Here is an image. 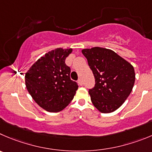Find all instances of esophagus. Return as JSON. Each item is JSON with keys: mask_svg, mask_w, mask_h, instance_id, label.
<instances>
[{"mask_svg": "<svg viewBox=\"0 0 152 152\" xmlns=\"http://www.w3.org/2000/svg\"><path fill=\"white\" fill-rule=\"evenodd\" d=\"M77 83H78L80 86H82V85H83V80H82L80 78H79L78 80H77Z\"/></svg>", "mask_w": 152, "mask_h": 152, "instance_id": "esophagus-1", "label": "esophagus"}]
</instances>
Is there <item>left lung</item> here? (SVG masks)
<instances>
[{
    "label": "left lung",
    "instance_id": "8db88e82",
    "mask_svg": "<svg viewBox=\"0 0 152 152\" xmlns=\"http://www.w3.org/2000/svg\"><path fill=\"white\" fill-rule=\"evenodd\" d=\"M92 71L95 84L89 89L94 106L103 113L120 107L131 94L135 82L132 65L110 49L94 47L82 50Z\"/></svg>",
    "mask_w": 152,
    "mask_h": 152
}]
</instances>
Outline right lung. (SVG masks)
<instances>
[{
	"label": "right lung",
	"mask_w": 152,
	"mask_h": 152,
	"mask_svg": "<svg viewBox=\"0 0 152 152\" xmlns=\"http://www.w3.org/2000/svg\"><path fill=\"white\" fill-rule=\"evenodd\" d=\"M72 48H56L41 57L25 74L27 91L39 106L60 112L72 102L78 86L70 78L65 60Z\"/></svg>",
	"instance_id": "add662e5"
}]
</instances>
